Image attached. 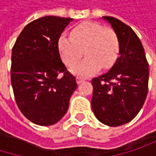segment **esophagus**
Listing matches in <instances>:
<instances>
[{
  "mask_svg": "<svg viewBox=\"0 0 156 156\" xmlns=\"http://www.w3.org/2000/svg\"><path fill=\"white\" fill-rule=\"evenodd\" d=\"M77 83L78 84H80V83H82L83 81H85V78H80V77H77Z\"/></svg>",
  "mask_w": 156,
  "mask_h": 156,
  "instance_id": "34e87169",
  "label": "esophagus"
}]
</instances>
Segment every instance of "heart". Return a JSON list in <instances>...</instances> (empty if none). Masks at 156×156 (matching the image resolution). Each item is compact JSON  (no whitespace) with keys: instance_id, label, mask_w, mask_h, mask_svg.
Returning <instances> with one entry per match:
<instances>
[{"instance_id":"obj_1","label":"heart","mask_w":156,"mask_h":156,"mask_svg":"<svg viewBox=\"0 0 156 156\" xmlns=\"http://www.w3.org/2000/svg\"><path fill=\"white\" fill-rule=\"evenodd\" d=\"M58 48L63 62L71 66L82 56L87 57L70 68V72L80 77L96 73L101 67L110 68L119 53V41L111 28H104L93 21H85L73 28L71 37L61 35Z\"/></svg>"}]
</instances>
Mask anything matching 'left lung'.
<instances>
[{
    "instance_id": "1",
    "label": "left lung",
    "mask_w": 156,
    "mask_h": 156,
    "mask_svg": "<svg viewBox=\"0 0 156 156\" xmlns=\"http://www.w3.org/2000/svg\"><path fill=\"white\" fill-rule=\"evenodd\" d=\"M119 41V57L108 72L92 79V111L108 126L133 120L142 108L148 91L149 69L144 49L135 31L121 20L104 16Z\"/></svg>"
}]
</instances>
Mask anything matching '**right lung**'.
<instances>
[{
  "mask_svg": "<svg viewBox=\"0 0 156 156\" xmlns=\"http://www.w3.org/2000/svg\"><path fill=\"white\" fill-rule=\"evenodd\" d=\"M71 21L56 16L35 20L25 26L12 48L11 81L17 106L39 126L58 122L78 87L58 48L60 35Z\"/></svg>",
  "mask_w": 156,
  "mask_h": 156,
  "instance_id": "right-lung-1",
  "label": "right lung"
}]
</instances>
